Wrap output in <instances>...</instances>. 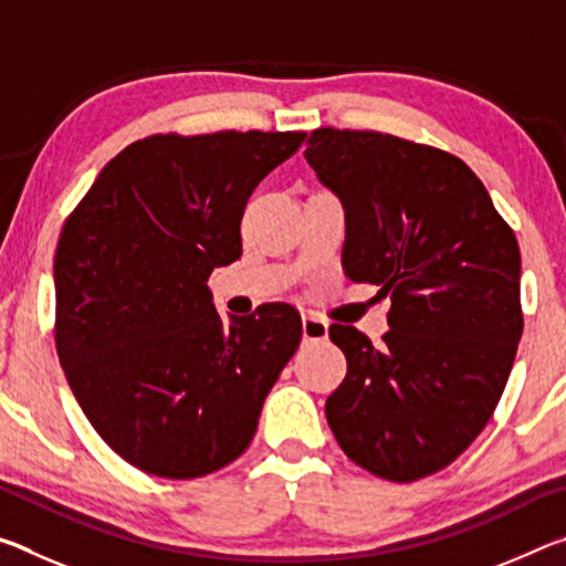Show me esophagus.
Returning a JSON list of instances; mask_svg holds the SVG:
<instances>
[{"mask_svg":"<svg viewBox=\"0 0 566 566\" xmlns=\"http://www.w3.org/2000/svg\"><path fill=\"white\" fill-rule=\"evenodd\" d=\"M302 334H304V339H310V342L327 339L329 324L324 322L317 312L306 310V312H302Z\"/></svg>","mask_w":566,"mask_h":566,"instance_id":"34e87169","label":"esophagus"}]
</instances>
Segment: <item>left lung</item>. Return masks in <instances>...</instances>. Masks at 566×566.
<instances>
[{"mask_svg":"<svg viewBox=\"0 0 566 566\" xmlns=\"http://www.w3.org/2000/svg\"><path fill=\"white\" fill-rule=\"evenodd\" d=\"M304 159L347 212L344 272L391 296L379 347L332 324L347 377L324 415L354 464L415 482L452 464L500 405L524 329L520 244L444 149L322 127Z\"/></svg>","mask_w":566,"mask_h":566,"instance_id":"obj_1","label":"left lung"}]
</instances>
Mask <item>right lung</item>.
Returning <instances> with one entry per match:
<instances>
[{"mask_svg":"<svg viewBox=\"0 0 566 566\" xmlns=\"http://www.w3.org/2000/svg\"><path fill=\"white\" fill-rule=\"evenodd\" d=\"M306 132L151 134L107 161L54 254V342L97 434L147 474L195 479L244 452L300 347L290 304L219 317L207 280L242 254L254 187Z\"/></svg>","mask_w":566,"mask_h":566,"instance_id":"add662e5","label":"right lung"}]
</instances>
